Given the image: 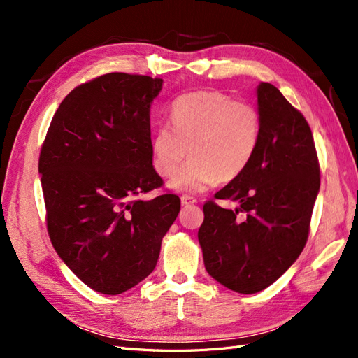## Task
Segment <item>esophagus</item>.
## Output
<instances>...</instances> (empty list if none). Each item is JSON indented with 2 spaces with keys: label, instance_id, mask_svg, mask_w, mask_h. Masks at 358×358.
<instances>
[{
  "label": "esophagus",
  "instance_id": "34e87169",
  "mask_svg": "<svg viewBox=\"0 0 358 358\" xmlns=\"http://www.w3.org/2000/svg\"><path fill=\"white\" fill-rule=\"evenodd\" d=\"M180 203H182V206H191V204H196L197 200L194 197H189V196H182Z\"/></svg>",
  "mask_w": 358,
  "mask_h": 358
}]
</instances>
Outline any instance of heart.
<instances>
[{
  "mask_svg": "<svg viewBox=\"0 0 358 358\" xmlns=\"http://www.w3.org/2000/svg\"><path fill=\"white\" fill-rule=\"evenodd\" d=\"M171 124L157 127L150 140L158 175H175L190 148L192 159L169 182L176 192H203L231 182L251 164L262 140V117L254 106L218 91L182 95L171 104Z\"/></svg>",
  "mask_w": 358,
  "mask_h": 358,
  "instance_id": "b5f03b06",
  "label": "heart"
}]
</instances>
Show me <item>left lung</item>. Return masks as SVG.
I'll return each mask as SVG.
<instances>
[{
  "label": "left lung",
  "mask_w": 358,
  "mask_h": 358,
  "mask_svg": "<svg viewBox=\"0 0 358 358\" xmlns=\"http://www.w3.org/2000/svg\"><path fill=\"white\" fill-rule=\"evenodd\" d=\"M262 140L251 164L215 199L239 203L234 210L203 206L199 242L208 273L241 294L272 285L306 245L320 191L312 131L272 83L257 86ZM247 215L239 219L236 213Z\"/></svg>",
  "instance_id": "obj_1"
}]
</instances>
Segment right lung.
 <instances>
[{"mask_svg":"<svg viewBox=\"0 0 358 358\" xmlns=\"http://www.w3.org/2000/svg\"><path fill=\"white\" fill-rule=\"evenodd\" d=\"M162 79L109 73L74 88L41 146L38 173L48 231L83 284L116 296L157 266L180 200L138 194L162 185L152 166L150 106Z\"/></svg>","mask_w":358,"mask_h":358,"instance_id":"right-lung-1","label":"right lung"}]
</instances>
